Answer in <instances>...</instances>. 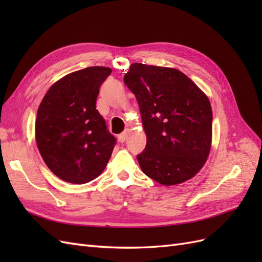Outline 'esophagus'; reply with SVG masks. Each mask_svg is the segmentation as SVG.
I'll return each mask as SVG.
<instances>
[{
  "label": "esophagus",
  "mask_w": 262,
  "mask_h": 262,
  "mask_svg": "<svg viewBox=\"0 0 262 262\" xmlns=\"http://www.w3.org/2000/svg\"><path fill=\"white\" fill-rule=\"evenodd\" d=\"M126 136H128V133H126V132H122L121 134H119V136H118L119 142H120V143H123V142H124L125 139H126Z\"/></svg>",
  "instance_id": "1"
}]
</instances>
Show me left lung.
Masks as SVG:
<instances>
[{
  "mask_svg": "<svg viewBox=\"0 0 262 262\" xmlns=\"http://www.w3.org/2000/svg\"><path fill=\"white\" fill-rule=\"evenodd\" d=\"M123 81L136 95L146 134L145 149L137 156L142 171L164 186L192 178L211 148L209 98L171 68L132 63Z\"/></svg>",
  "mask_w": 262,
  "mask_h": 262,
  "instance_id": "8db88e82",
  "label": "left lung"
}]
</instances>
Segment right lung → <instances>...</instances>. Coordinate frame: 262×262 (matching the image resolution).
Returning a JSON list of instances; mask_svg holds the SVG:
<instances>
[{"instance_id": "obj_1", "label": "right lung", "mask_w": 262, "mask_h": 262, "mask_svg": "<svg viewBox=\"0 0 262 262\" xmlns=\"http://www.w3.org/2000/svg\"><path fill=\"white\" fill-rule=\"evenodd\" d=\"M112 73L90 67L62 77L47 92L35 124L39 152L60 179L81 185L97 178L116 145L96 109L99 87Z\"/></svg>"}]
</instances>
